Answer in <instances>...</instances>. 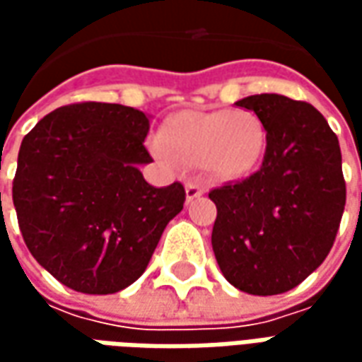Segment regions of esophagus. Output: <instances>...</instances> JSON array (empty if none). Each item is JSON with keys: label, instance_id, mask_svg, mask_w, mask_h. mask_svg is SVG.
I'll return each instance as SVG.
<instances>
[{"label": "esophagus", "instance_id": "34e87169", "mask_svg": "<svg viewBox=\"0 0 362 362\" xmlns=\"http://www.w3.org/2000/svg\"><path fill=\"white\" fill-rule=\"evenodd\" d=\"M204 186L197 180L188 182V184H186V199H188V204L189 202H194V199H197L199 196H204Z\"/></svg>", "mask_w": 362, "mask_h": 362}]
</instances>
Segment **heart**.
<instances>
[{"label": "heart", "mask_w": 362, "mask_h": 362, "mask_svg": "<svg viewBox=\"0 0 362 362\" xmlns=\"http://www.w3.org/2000/svg\"><path fill=\"white\" fill-rule=\"evenodd\" d=\"M160 139L165 147L157 145V155L168 158L170 153L186 165H202L225 182L250 176L267 145L264 122L246 108L176 112L160 127Z\"/></svg>", "instance_id": "b5f03b06"}]
</instances>
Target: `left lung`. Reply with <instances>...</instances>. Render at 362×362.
<instances>
[{
	"instance_id": "1",
	"label": "left lung",
	"mask_w": 362,
	"mask_h": 362,
	"mask_svg": "<svg viewBox=\"0 0 362 362\" xmlns=\"http://www.w3.org/2000/svg\"><path fill=\"white\" fill-rule=\"evenodd\" d=\"M236 106L267 134L258 173L209 194L211 244L221 272L248 295H279L303 283L334 246L345 209L337 135L312 104L264 93Z\"/></svg>"
}]
</instances>
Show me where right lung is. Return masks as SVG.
Segmentation results:
<instances>
[{
	"label": "right lung",
	"instance_id": "obj_1",
	"mask_svg": "<svg viewBox=\"0 0 362 362\" xmlns=\"http://www.w3.org/2000/svg\"><path fill=\"white\" fill-rule=\"evenodd\" d=\"M149 116L132 106H62L21 143L13 204L25 244L59 283L85 295L129 287L182 211L180 182L155 188L139 166Z\"/></svg>",
	"mask_w": 362,
	"mask_h": 362
}]
</instances>
